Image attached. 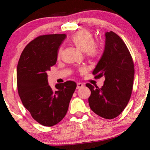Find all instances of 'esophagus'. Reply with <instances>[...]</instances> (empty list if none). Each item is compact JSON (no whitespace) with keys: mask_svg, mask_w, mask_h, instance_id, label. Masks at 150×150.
<instances>
[{"mask_svg":"<svg viewBox=\"0 0 150 150\" xmlns=\"http://www.w3.org/2000/svg\"><path fill=\"white\" fill-rule=\"evenodd\" d=\"M83 87V84L81 83H77V89H79V88H82Z\"/></svg>","mask_w":150,"mask_h":150,"instance_id":"obj_1","label":"esophagus"}]
</instances>
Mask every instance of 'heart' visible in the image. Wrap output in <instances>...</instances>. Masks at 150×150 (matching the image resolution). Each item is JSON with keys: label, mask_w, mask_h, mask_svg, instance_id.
Instances as JSON below:
<instances>
[{"label": "heart", "mask_w": 150, "mask_h": 150, "mask_svg": "<svg viewBox=\"0 0 150 150\" xmlns=\"http://www.w3.org/2000/svg\"><path fill=\"white\" fill-rule=\"evenodd\" d=\"M71 42L81 52H85L86 56L91 59L98 57L101 54L102 48L100 45L95 42L93 34L85 30L76 33L71 38ZM62 54V49L58 53V57H60Z\"/></svg>", "instance_id": "heart-1"}]
</instances>
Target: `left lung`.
I'll return each mask as SVG.
<instances>
[{
    "mask_svg": "<svg viewBox=\"0 0 150 150\" xmlns=\"http://www.w3.org/2000/svg\"><path fill=\"white\" fill-rule=\"evenodd\" d=\"M105 51L93 74L95 79L105 76L100 88L87 83L91 90L88 98L94 112L106 119L120 115L128 105L132 92L134 65L128 47L113 32L105 33Z\"/></svg>",
    "mask_w": 150,
    "mask_h": 150,
    "instance_id": "left-lung-1",
    "label": "left lung"
}]
</instances>
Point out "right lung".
<instances>
[{
  "instance_id": "right-lung-1",
  "label": "right lung",
  "mask_w": 150,
  "mask_h": 150,
  "mask_svg": "<svg viewBox=\"0 0 150 150\" xmlns=\"http://www.w3.org/2000/svg\"><path fill=\"white\" fill-rule=\"evenodd\" d=\"M66 35H40L28 44L17 66L18 92L32 118L45 126H54L65 117L77 84L72 81L48 84L47 71L57 62L58 50Z\"/></svg>"
}]
</instances>
